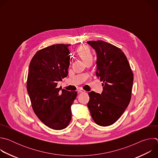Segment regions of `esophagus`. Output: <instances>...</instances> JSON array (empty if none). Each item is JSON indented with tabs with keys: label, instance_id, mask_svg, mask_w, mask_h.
Listing matches in <instances>:
<instances>
[{
	"label": "esophagus",
	"instance_id": "obj_1",
	"mask_svg": "<svg viewBox=\"0 0 158 158\" xmlns=\"http://www.w3.org/2000/svg\"><path fill=\"white\" fill-rule=\"evenodd\" d=\"M77 91H78L79 93H85V91H84V90L81 89H77Z\"/></svg>",
	"mask_w": 158,
	"mask_h": 158
}]
</instances>
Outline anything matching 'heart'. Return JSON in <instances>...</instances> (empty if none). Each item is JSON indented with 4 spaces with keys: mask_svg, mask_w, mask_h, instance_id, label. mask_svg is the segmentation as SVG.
Returning <instances> with one entry per match:
<instances>
[{
    "mask_svg": "<svg viewBox=\"0 0 158 158\" xmlns=\"http://www.w3.org/2000/svg\"><path fill=\"white\" fill-rule=\"evenodd\" d=\"M77 52L84 61L89 59L92 58V54L91 52H90L89 49L86 46L80 47L77 49Z\"/></svg>",
    "mask_w": 158,
    "mask_h": 158,
    "instance_id": "heart-1",
    "label": "heart"
}]
</instances>
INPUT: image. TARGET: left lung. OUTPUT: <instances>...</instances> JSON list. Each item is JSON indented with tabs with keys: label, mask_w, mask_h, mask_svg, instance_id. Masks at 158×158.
I'll use <instances>...</instances> for the list:
<instances>
[{
	"label": "left lung",
	"mask_w": 158,
	"mask_h": 158,
	"mask_svg": "<svg viewBox=\"0 0 158 158\" xmlns=\"http://www.w3.org/2000/svg\"><path fill=\"white\" fill-rule=\"evenodd\" d=\"M97 56L96 74L103 90L88 93L87 107L94 122L101 126L114 124L128 106L133 84V74L122 50L102 40L88 41Z\"/></svg>",
	"instance_id": "1"
}]
</instances>
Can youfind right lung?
Returning a JSON list of instances; mask_svg holds the SVG:
<instances>
[{
    "mask_svg": "<svg viewBox=\"0 0 158 158\" xmlns=\"http://www.w3.org/2000/svg\"><path fill=\"white\" fill-rule=\"evenodd\" d=\"M69 44H55L37 51L29 67L27 89L32 109L49 127L61 130L69 125L76 91L58 88L57 82L67 76Z\"/></svg>",
    "mask_w": 158,
    "mask_h": 158,
    "instance_id": "1",
    "label": "right lung"
}]
</instances>
